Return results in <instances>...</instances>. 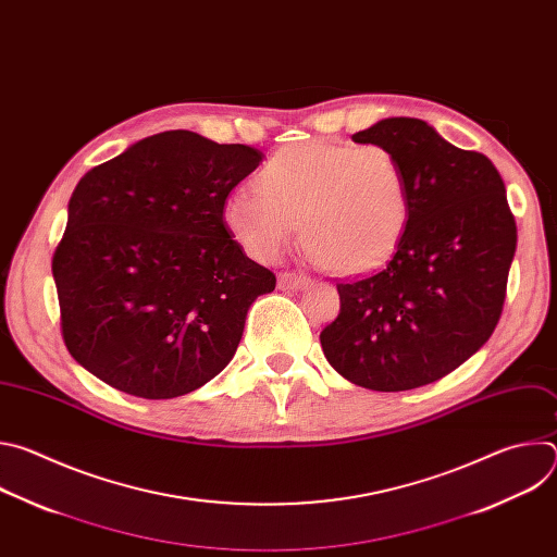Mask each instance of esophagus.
<instances>
[{
  "label": "esophagus",
  "instance_id": "34e87169",
  "mask_svg": "<svg viewBox=\"0 0 557 557\" xmlns=\"http://www.w3.org/2000/svg\"><path fill=\"white\" fill-rule=\"evenodd\" d=\"M310 284V277L306 275V273H280V277H277V286L280 288H304V286H308Z\"/></svg>",
  "mask_w": 557,
  "mask_h": 557
}]
</instances>
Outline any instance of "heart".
Masks as SVG:
<instances>
[{"label": "heart", "mask_w": 557, "mask_h": 557, "mask_svg": "<svg viewBox=\"0 0 557 557\" xmlns=\"http://www.w3.org/2000/svg\"><path fill=\"white\" fill-rule=\"evenodd\" d=\"M253 183L224 198L222 222L260 262L288 247L301 220V245L317 264L368 273L392 258L412 215L408 172L381 145L297 143L277 151Z\"/></svg>", "instance_id": "b5f03b06"}]
</instances>
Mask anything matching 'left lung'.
I'll list each match as a JSON object with an SVG mask.
<instances>
[{"mask_svg":"<svg viewBox=\"0 0 557 557\" xmlns=\"http://www.w3.org/2000/svg\"><path fill=\"white\" fill-rule=\"evenodd\" d=\"M387 147L412 185V215L383 269L337 284L339 314L322 335L350 383L401 392L443 379L492 337L518 231L485 153L458 149L421 119L392 116L352 134Z\"/></svg>","mask_w":557,"mask_h":557,"instance_id":"left-lung-1","label":"left lung"}]
</instances>
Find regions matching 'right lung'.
I'll use <instances>...</instances> for the list:
<instances>
[{"label":"right lung","instance_id":"obj_1","mask_svg":"<svg viewBox=\"0 0 557 557\" xmlns=\"http://www.w3.org/2000/svg\"><path fill=\"white\" fill-rule=\"evenodd\" d=\"M262 156L172 129L78 181L52 258L76 363L140 399L189 394L226 368L251 304L275 288L222 222Z\"/></svg>","mask_w":557,"mask_h":557}]
</instances>
